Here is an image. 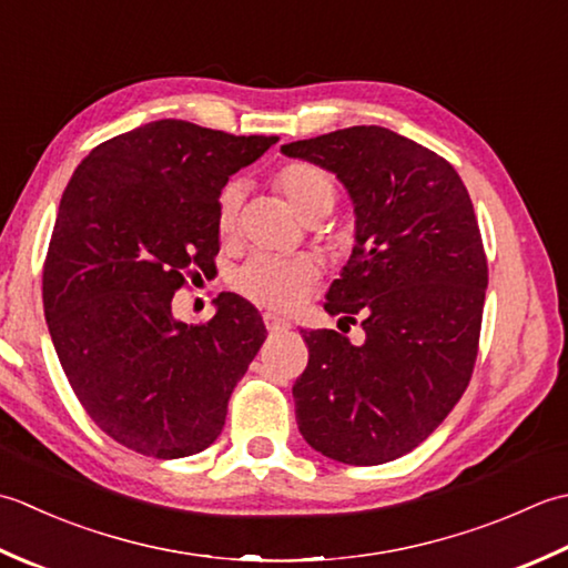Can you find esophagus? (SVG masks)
<instances>
[{
  "instance_id": "1",
  "label": "esophagus",
  "mask_w": 568,
  "mask_h": 568,
  "mask_svg": "<svg viewBox=\"0 0 568 568\" xmlns=\"http://www.w3.org/2000/svg\"><path fill=\"white\" fill-rule=\"evenodd\" d=\"M262 318H264V326H267L270 333H284V331L292 328V323L282 318V316H276V314H264Z\"/></svg>"
}]
</instances>
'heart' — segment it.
I'll list each match as a JSON object with an SVG mask.
<instances>
[{
    "label": "heart",
    "instance_id": "obj_1",
    "mask_svg": "<svg viewBox=\"0 0 568 568\" xmlns=\"http://www.w3.org/2000/svg\"><path fill=\"white\" fill-rule=\"evenodd\" d=\"M274 186L292 211L304 220L328 211L335 203V183L326 171L314 164H288L276 173ZM242 203V189L227 183L217 199V233L233 237L237 227V213ZM318 272L306 260H282L270 254H257L235 274V286L250 301L274 311H292L314 292Z\"/></svg>",
    "mask_w": 568,
    "mask_h": 568
}]
</instances>
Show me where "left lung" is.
<instances>
[{"instance_id":"1","label":"left lung","mask_w":568,"mask_h":568,"mask_svg":"<svg viewBox=\"0 0 568 568\" xmlns=\"http://www.w3.org/2000/svg\"><path fill=\"white\" fill-rule=\"evenodd\" d=\"M282 154L335 173L351 195L355 245L326 311L361 316L365 331L361 345L304 333L298 432L333 460L379 466L419 446L468 387L488 288L478 220L456 169L385 126L301 139Z\"/></svg>"}]
</instances>
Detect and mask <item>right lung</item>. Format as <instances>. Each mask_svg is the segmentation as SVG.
Returning a JSON list of instances; mask_svg holds the SVG:
<instances>
[{"instance_id":"1","label":"right lung","mask_w":568,"mask_h":568,"mask_svg":"<svg viewBox=\"0 0 568 568\" xmlns=\"http://www.w3.org/2000/svg\"><path fill=\"white\" fill-rule=\"evenodd\" d=\"M280 136L156 120L92 149L68 181L43 267V314L90 419L154 458H183L223 432L227 399L267 338L237 294L189 326L171 311L183 272L213 267L227 179Z\"/></svg>"}]
</instances>
